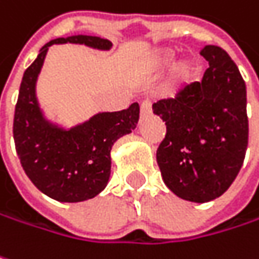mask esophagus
<instances>
[{
	"label": "esophagus",
	"mask_w": 259,
	"mask_h": 259,
	"mask_svg": "<svg viewBox=\"0 0 259 259\" xmlns=\"http://www.w3.org/2000/svg\"><path fill=\"white\" fill-rule=\"evenodd\" d=\"M152 113V103L149 100H144V102L140 104V116L141 118H146Z\"/></svg>",
	"instance_id": "obj_1"
}]
</instances>
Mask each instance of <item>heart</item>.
Masks as SVG:
<instances>
[{"label": "heart", "instance_id": "heart-1", "mask_svg": "<svg viewBox=\"0 0 259 259\" xmlns=\"http://www.w3.org/2000/svg\"><path fill=\"white\" fill-rule=\"evenodd\" d=\"M176 50L168 47H157L150 50L143 60V66L149 73H160L176 59ZM194 66L190 60H178L169 69L166 90L168 93H178L193 81Z\"/></svg>", "mask_w": 259, "mask_h": 259}]
</instances>
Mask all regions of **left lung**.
<instances>
[{
    "mask_svg": "<svg viewBox=\"0 0 259 259\" xmlns=\"http://www.w3.org/2000/svg\"><path fill=\"white\" fill-rule=\"evenodd\" d=\"M200 82L153 104L166 125L156 160L166 187L178 197L205 203L220 197L237 177L248 147L246 85L230 56L206 46Z\"/></svg>",
    "mask_w": 259,
    "mask_h": 259,
    "instance_id": "8db88e82",
    "label": "left lung"
}]
</instances>
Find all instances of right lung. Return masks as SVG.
Instances as JSON below:
<instances>
[{
  "label": "right lung",
  "mask_w": 259,
  "mask_h": 259,
  "mask_svg": "<svg viewBox=\"0 0 259 259\" xmlns=\"http://www.w3.org/2000/svg\"><path fill=\"white\" fill-rule=\"evenodd\" d=\"M112 48L109 39L90 35L57 38L39 50L23 73L14 110L13 136L20 163L38 190L59 202H82L104 190L110 177V150L115 141L136 130L139 103L119 112H100L72 128L48 120L36 99V79L47 51L54 44Z\"/></svg>",
  "instance_id": "add662e5"
}]
</instances>
